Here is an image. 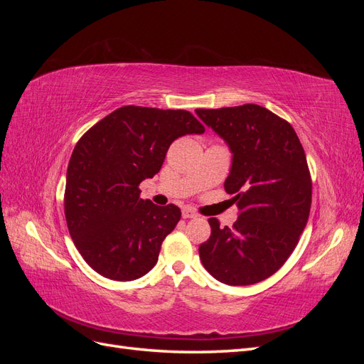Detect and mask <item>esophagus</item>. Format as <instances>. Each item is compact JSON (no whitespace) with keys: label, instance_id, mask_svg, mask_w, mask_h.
Instances as JSON below:
<instances>
[{"label":"esophagus","instance_id":"34e87169","mask_svg":"<svg viewBox=\"0 0 364 364\" xmlns=\"http://www.w3.org/2000/svg\"><path fill=\"white\" fill-rule=\"evenodd\" d=\"M182 217H183V218H196V217H197V213L193 211L191 208H183Z\"/></svg>","mask_w":364,"mask_h":364}]
</instances>
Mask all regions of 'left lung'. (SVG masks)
<instances>
[{
  "label": "left lung",
  "instance_id": "1",
  "mask_svg": "<svg viewBox=\"0 0 364 364\" xmlns=\"http://www.w3.org/2000/svg\"><path fill=\"white\" fill-rule=\"evenodd\" d=\"M196 114L232 151L225 190L240 211L232 228L208 218L202 264L223 284H257L284 266L306 226L313 185L304 147L289 121L258 105Z\"/></svg>",
  "mask_w": 364,
  "mask_h": 364
}]
</instances>
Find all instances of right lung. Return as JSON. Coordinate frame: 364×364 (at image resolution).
Wrapping results in <instances>:
<instances>
[{
  "mask_svg": "<svg viewBox=\"0 0 364 364\" xmlns=\"http://www.w3.org/2000/svg\"><path fill=\"white\" fill-rule=\"evenodd\" d=\"M203 132L182 109L123 106L79 139L67 171L65 218L77 250L97 273L134 281L155 267L181 209L141 199L138 186L161 170L174 139Z\"/></svg>",
  "mask_w": 364,
  "mask_h": 364,
  "instance_id": "add662e5",
  "label": "right lung"
}]
</instances>
